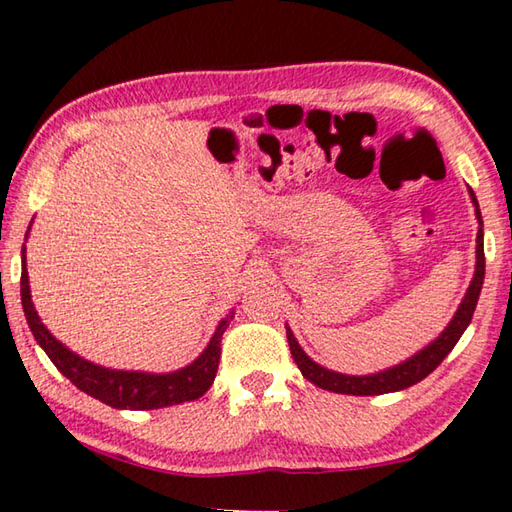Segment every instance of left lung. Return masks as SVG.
<instances>
[{
    "instance_id": "8db88e82",
    "label": "left lung",
    "mask_w": 512,
    "mask_h": 512,
    "mask_svg": "<svg viewBox=\"0 0 512 512\" xmlns=\"http://www.w3.org/2000/svg\"><path fill=\"white\" fill-rule=\"evenodd\" d=\"M472 203L476 205V219H479V235H476V271L472 277L470 289H467L465 298L458 307L456 316L452 318V323L445 327V332L438 336L436 341L427 348L420 350L415 357L409 361L400 363V366L388 368L384 372H377V375H366V377H354V375H341V372H332L318 363L311 361L296 341L291 329L287 327V339H289V348H291V357L298 363V368L302 372V377H307L311 384H316L318 388H325V391L332 393H343V395H384V393H395V391H404L413 384H418L424 377H429L433 370H436L449 352L454 350V345L461 339L463 332L470 325V320L474 316L476 302H479V293L483 287V277H485V255H483V219L479 212V203H476V196L470 189Z\"/></svg>"
}]
</instances>
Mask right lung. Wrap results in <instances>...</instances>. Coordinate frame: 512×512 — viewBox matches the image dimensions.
<instances>
[{"label":"right lung","mask_w":512,"mask_h":512,"mask_svg":"<svg viewBox=\"0 0 512 512\" xmlns=\"http://www.w3.org/2000/svg\"><path fill=\"white\" fill-rule=\"evenodd\" d=\"M24 248H22V277H20V296L27 323L33 336L42 350L47 352L51 363L63 372V375L79 388V391L92 395L94 400L112 406V409H131V411H149L162 409V406H173L198 400L205 395L207 388L212 386L219 370L221 359V336L225 327L232 320V314L221 320L216 327L212 341L203 350L201 357L187 368L169 372V375H149V372H126V370H110L94 366V363L81 359L79 354L69 352L63 343H58L49 329L40 323L38 311L33 309L31 291H29V275L27 264H24Z\"/></svg>","instance_id":"add662e5"}]
</instances>
